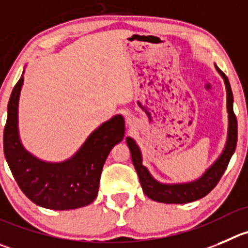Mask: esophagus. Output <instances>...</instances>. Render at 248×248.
Wrapping results in <instances>:
<instances>
[{
	"mask_svg": "<svg viewBox=\"0 0 248 248\" xmlns=\"http://www.w3.org/2000/svg\"><path fill=\"white\" fill-rule=\"evenodd\" d=\"M126 122H127V124H128V126H133V124H136L135 117H132L131 115H128V116L126 117Z\"/></svg>",
	"mask_w": 248,
	"mask_h": 248,
	"instance_id": "1",
	"label": "esophagus"
}]
</instances>
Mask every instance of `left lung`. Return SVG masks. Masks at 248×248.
<instances>
[{
    "mask_svg": "<svg viewBox=\"0 0 248 248\" xmlns=\"http://www.w3.org/2000/svg\"><path fill=\"white\" fill-rule=\"evenodd\" d=\"M215 68L219 75L223 77L226 88V108H228V140L224 147L223 153L217 160L205 170L200 179L185 184H163L155 180L150 175L148 169L142 163V153L136 140L131 137L126 138L127 145L129 148L132 156V163L135 165L136 171L140 177V186L143 192L150 200L160 203H170V204H184V203L193 202L207 196L221 179L229 165L231 156L235 153L236 143H237V120L233 113L232 104L233 96L231 92L230 83L224 72L219 69L215 64Z\"/></svg>",
    "mask_w": 248,
    "mask_h": 248,
    "instance_id": "8db88e82",
    "label": "left lung"
}]
</instances>
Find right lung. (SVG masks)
Segmentation results:
<instances>
[{"label":"right lung","mask_w":248,"mask_h":248,"mask_svg":"<svg viewBox=\"0 0 248 248\" xmlns=\"http://www.w3.org/2000/svg\"><path fill=\"white\" fill-rule=\"evenodd\" d=\"M24 77L7 106L3 152L23 193L36 205L54 210L85 207L95 200L108 153L124 137V120L116 115L93 131L75 155L61 163L40 160L23 147L18 132V103Z\"/></svg>","instance_id":"obj_1"}]
</instances>
